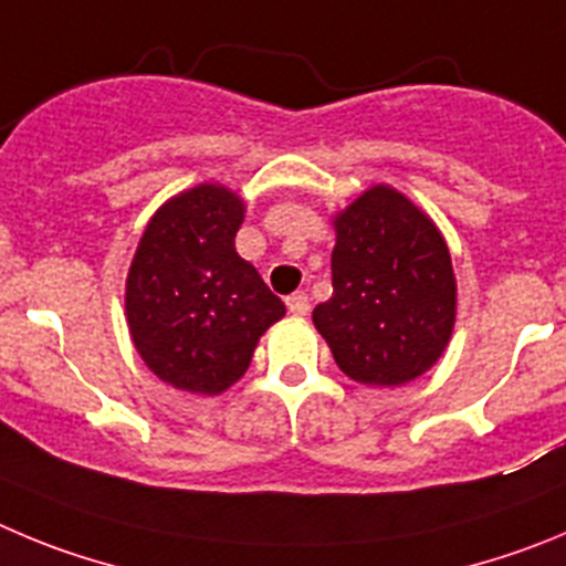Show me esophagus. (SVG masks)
Listing matches in <instances>:
<instances>
[{
    "label": "esophagus",
    "mask_w": 566,
    "mask_h": 566,
    "mask_svg": "<svg viewBox=\"0 0 566 566\" xmlns=\"http://www.w3.org/2000/svg\"><path fill=\"white\" fill-rule=\"evenodd\" d=\"M287 310L293 315H307L310 313V295L304 293V290H298V293L287 295Z\"/></svg>",
    "instance_id": "1"
}]
</instances>
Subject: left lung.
Here are the masks:
<instances>
[{"mask_svg":"<svg viewBox=\"0 0 566 566\" xmlns=\"http://www.w3.org/2000/svg\"><path fill=\"white\" fill-rule=\"evenodd\" d=\"M333 295L313 310L344 375L400 386L431 369L457 315L451 253L434 222L389 186L335 217Z\"/></svg>","mask_w":566,"mask_h":566,"instance_id":"8db88e82","label":"left lung"}]
</instances>
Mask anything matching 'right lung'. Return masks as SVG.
<instances>
[{
    "label": "right lung",
    "instance_id": "add662e5",
    "mask_svg": "<svg viewBox=\"0 0 566 566\" xmlns=\"http://www.w3.org/2000/svg\"><path fill=\"white\" fill-rule=\"evenodd\" d=\"M245 206L222 186L191 188L146 226L126 279V318L157 378L191 395H220L251 366L259 335L284 315L233 248Z\"/></svg>",
    "mask_w": 566,
    "mask_h": 566
}]
</instances>
